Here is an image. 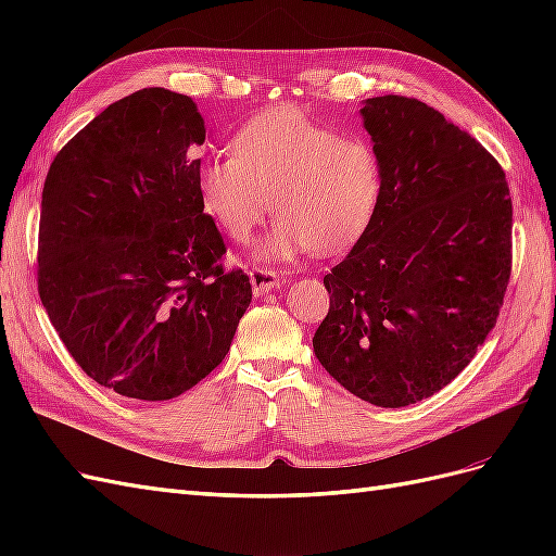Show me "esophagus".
<instances>
[{
  "label": "esophagus",
  "instance_id": "34e87169",
  "mask_svg": "<svg viewBox=\"0 0 556 556\" xmlns=\"http://www.w3.org/2000/svg\"><path fill=\"white\" fill-rule=\"evenodd\" d=\"M250 282H252V290H255V294H266L271 290H278L282 285V278L278 271H274V268H252L250 271Z\"/></svg>",
  "mask_w": 556,
  "mask_h": 556
}]
</instances>
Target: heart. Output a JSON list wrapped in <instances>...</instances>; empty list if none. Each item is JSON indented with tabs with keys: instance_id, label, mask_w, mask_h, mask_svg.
<instances>
[{
	"instance_id": "1",
	"label": "heart",
	"mask_w": 556,
	"mask_h": 556,
	"mask_svg": "<svg viewBox=\"0 0 556 556\" xmlns=\"http://www.w3.org/2000/svg\"><path fill=\"white\" fill-rule=\"evenodd\" d=\"M197 185L201 206L233 241L250 237L271 199L278 217L255 255L290 260L311 248L331 255L355 243L376 213L382 176L371 143L280 106L250 117L231 153L201 162Z\"/></svg>"
}]
</instances>
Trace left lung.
<instances>
[{"instance_id": "left-lung-1", "label": "left lung", "mask_w": 556, "mask_h": 556, "mask_svg": "<svg viewBox=\"0 0 556 556\" xmlns=\"http://www.w3.org/2000/svg\"><path fill=\"white\" fill-rule=\"evenodd\" d=\"M380 160L376 213L325 276L315 357L348 392L410 406L457 378L494 329L513 266V201L501 164L413 97L366 99Z\"/></svg>"}]
</instances>
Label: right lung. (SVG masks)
Returning <instances> with one entry per match:
<instances>
[{
    "label": "right lung",
    "instance_id": "obj_1",
    "mask_svg": "<svg viewBox=\"0 0 556 556\" xmlns=\"http://www.w3.org/2000/svg\"><path fill=\"white\" fill-rule=\"evenodd\" d=\"M204 117L143 88L99 113L50 164L39 296L76 364L115 394L166 401L229 352L252 288L223 268L199 199Z\"/></svg>",
    "mask_w": 556,
    "mask_h": 556
}]
</instances>
